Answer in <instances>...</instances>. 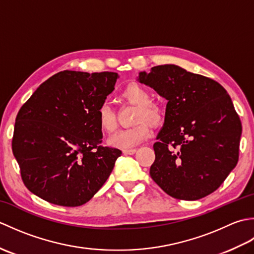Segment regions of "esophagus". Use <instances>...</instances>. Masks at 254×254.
<instances>
[{
    "mask_svg": "<svg viewBox=\"0 0 254 254\" xmlns=\"http://www.w3.org/2000/svg\"><path fill=\"white\" fill-rule=\"evenodd\" d=\"M124 155H133L134 153L136 152L135 148H128V149H123L122 150Z\"/></svg>",
    "mask_w": 254,
    "mask_h": 254,
    "instance_id": "obj_1",
    "label": "esophagus"
}]
</instances>
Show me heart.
Returning a JSON list of instances; mask_svg holds the SVG:
<instances>
[{
  "mask_svg": "<svg viewBox=\"0 0 254 254\" xmlns=\"http://www.w3.org/2000/svg\"><path fill=\"white\" fill-rule=\"evenodd\" d=\"M122 99L137 106L132 127L120 130L109 138V144L113 147L128 149L146 139L150 134L149 122L152 126H158L164 119V111L161 107L152 100L149 90L139 84H130L123 89ZM97 122L100 130L106 134H111L117 128V118L109 104L104 102L97 110Z\"/></svg>",
  "mask_w": 254,
  "mask_h": 254,
  "instance_id": "1",
  "label": "heart"
}]
</instances>
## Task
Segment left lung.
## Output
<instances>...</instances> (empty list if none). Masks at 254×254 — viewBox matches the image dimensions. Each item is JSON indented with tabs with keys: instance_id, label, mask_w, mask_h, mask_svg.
<instances>
[{
	"instance_id": "1",
	"label": "left lung",
	"mask_w": 254,
	"mask_h": 254,
	"mask_svg": "<svg viewBox=\"0 0 254 254\" xmlns=\"http://www.w3.org/2000/svg\"><path fill=\"white\" fill-rule=\"evenodd\" d=\"M138 80L168 100L154 144L152 179L168 195L186 201L216 191L238 163L242 132L227 91L174 64L141 72Z\"/></svg>"
}]
</instances>
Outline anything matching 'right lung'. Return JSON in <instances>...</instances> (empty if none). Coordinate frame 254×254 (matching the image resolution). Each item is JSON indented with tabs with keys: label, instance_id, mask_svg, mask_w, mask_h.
<instances>
[{
	"label": "right lung",
	"instance_id": "obj_1",
	"mask_svg": "<svg viewBox=\"0 0 254 254\" xmlns=\"http://www.w3.org/2000/svg\"><path fill=\"white\" fill-rule=\"evenodd\" d=\"M118 74L62 71L21 106L12 149L21 180L45 201L75 207L98 192L122 152L102 146L97 110Z\"/></svg>",
	"mask_w": 254,
	"mask_h": 254
}]
</instances>
